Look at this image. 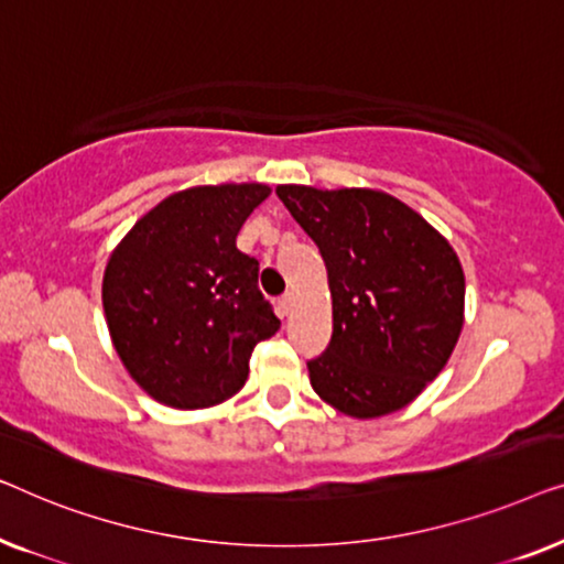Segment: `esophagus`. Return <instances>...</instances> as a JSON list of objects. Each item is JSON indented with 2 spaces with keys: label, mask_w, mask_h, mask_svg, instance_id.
Returning a JSON list of instances; mask_svg holds the SVG:
<instances>
[{
  "label": "esophagus",
  "mask_w": 564,
  "mask_h": 564,
  "mask_svg": "<svg viewBox=\"0 0 564 564\" xmlns=\"http://www.w3.org/2000/svg\"><path fill=\"white\" fill-rule=\"evenodd\" d=\"M293 306H296V293H293V291L283 293L281 301H279V308H281V314H283V316H289V314L293 312Z\"/></svg>",
  "instance_id": "obj_1"
}]
</instances>
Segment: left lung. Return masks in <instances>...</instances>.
Returning <instances> with one entry per match:
<instances>
[{"label": "left lung", "instance_id": "1", "mask_svg": "<svg viewBox=\"0 0 564 564\" xmlns=\"http://www.w3.org/2000/svg\"><path fill=\"white\" fill-rule=\"evenodd\" d=\"M319 248L332 339L308 360L322 401L352 419L409 406L447 365L465 322V273L452 245L376 188H275Z\"/></svg>", "mask_w": 564, "mask_h": 564}]
</instances>
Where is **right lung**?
<instances>
[{"instance_id": "obj_1", "label": "right lung", "mask_w": 564, "mask_h": 564, "mask_svg": "<svg viewBox=\"0 0 564 564\" xmlns=\"http://www.w3.org/2000/svg\"><path fill=\"white\" fill-rule=\"evenodd\" d=\"M265 184L171 194L109 256L101 304L134 383L171 409H209L248 380L250 355L281 322L258 289V260L237 232Z\"/></svg>"}]
</instances>
